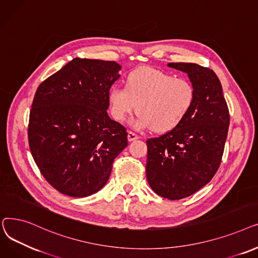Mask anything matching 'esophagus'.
Instances as JSON below:
<instances>
[{
  "label": "esophagus",
  "instance_id": "obj_1",
  "mask_svg": "<svg viewBox=\"0 0 258 258\" xmlns=\"http://www.w3.org/2000/svg\"><path fill=\"white\" fill-rule=\"evenodd\" d=\"M139 139V136L138 134H136L132 131H128V141L129 142H132V141H136Z\"/></svg>",
  "mask_w": 258,
  "mask_h": 258
}]
</instances>
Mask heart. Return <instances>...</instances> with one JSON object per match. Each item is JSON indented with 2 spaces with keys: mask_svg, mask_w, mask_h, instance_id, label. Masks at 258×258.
Returning a JSON list of instances; mask_svg holds the SVG:
<instances>
[{
  "mask_svg": "<svg viewBox=\"0 0 258 258\" xmlns=\"http://www.w3.org/2000/svg\"><path fill=\"white\" fill-rule=\"evenodd\" d=\"M194 100L191 82L153 68L132 71L126 87L115 85L109 91L110 109L116 120H125L137 109L139 114L132 126L153 128L156 132H168L178 126Z\"/></svg>",
  "mask_w": 258,
  "mask_h": 258,
  "instance_id": "b5f03b06",
  "label": "heart"
}]
</instances>
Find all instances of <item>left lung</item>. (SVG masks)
Returning <instances> with one entry per match:
<instances>
[{"label": "left lung", "mask_w": 258, "mask_h": 258, "mask_svg": "<svg viewBox=\"0 0 258 258\" xmlns=\"http://www.w3.org/2000/svg\"><path fill=\"white\" fill-rule=\"evenodd\" d=\"M186 72L195 88L189 112L174 129L147 140L146 174L162 198L177 201L202 189L219 168L230 115L213 70L192 63H169Z\"/></svg>", "instance_id": "left-lung-1"}]
</instances>
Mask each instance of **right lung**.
I'll return each instance as SVG.
<instances>
[{"label": "right lung", "mask_w": 258, "mask_h": 258, "mask_svg": "<svg viewBox=\"0 0 258 258\" xmlns=\"http://www.w3.org/2000/svg\"><path fill=\"white\" fill-rule=\"evenodd\" d=\"M121 67L76 57L36 89L28 141L50 185L72 198L100 191L114 158L128 146L126 128L109 117V90Z\"/></svg>", "instance_id": "right-lung-1"}]
</instances>
